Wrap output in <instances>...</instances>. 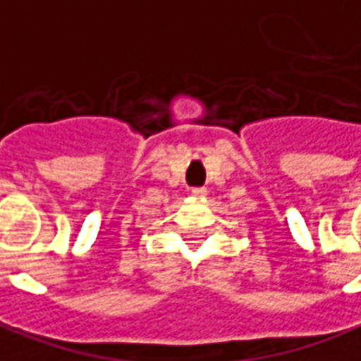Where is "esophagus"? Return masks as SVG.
Returning a JSON list of instances; mask_svg holds the SVG:
<instances>
[{
  "label": "esophagus",
  "instance_id": "34e87169",
  "mask_svg": "<svg viewBox=\"0 0 361 361\" xmlns=\"http://www.w3.org/2000/svg\"><path fill=\"white\" fill-rule=\"evenodd\" d=\"M191 195H193L195 200H203V197L207 195V190H205V188H193V190H191Z\"/></svg>",
  "mask_w": 361,
  "mask_h": 361
}]
</instances>
